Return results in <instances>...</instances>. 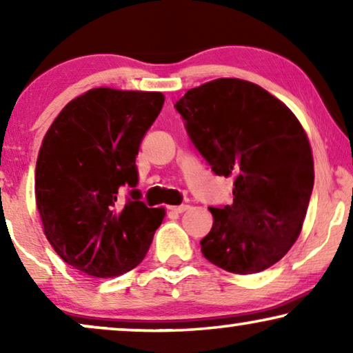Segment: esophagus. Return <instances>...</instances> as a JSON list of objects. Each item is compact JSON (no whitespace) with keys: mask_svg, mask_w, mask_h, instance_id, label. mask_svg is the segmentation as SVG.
<instances>
[{"mask_svg":"<svg viewBox=\"0 0 353 353\" xmlns=\"http://www.w3.org/2000/svg\"><path fill=\"white\" fill-rule=\"evenodd\" d=\"M190 209V205H175V207H170V210L173 214H183V212H186Z\"/></svg>","mask_w":353,"mask_h":353,"instance_id":"34e87169","label":"esophagus"}]
</instances>
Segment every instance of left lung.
Listing matches in <instances>:
<instances>
[{
  "mask_svg": "<svg viewBox=\"0 0 353 353\" xmlns=\"http://www.w3.org/2000/svg\"><path fill=\"white\" fill-rule=\"evenodd\" d=\"M175 108L212 172L234 180L233 204L209 209L204 257L236 274L272 267L301 234L315 180L302 123L283 101L241 79L191 88Z\"/></svg>",
  "mask_w": 353,
  "mask_h": 353,
  "instance_id": "obj_1",
  "label": "left lung"
}]
</instances>
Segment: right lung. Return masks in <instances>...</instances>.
<instances>
[{
	"label": "right lung",
	"mask_w": 353,
	"mask_h": 353,
	"mask_svg": "<svg viewBox=\"0 0 353 353\" xmlns=\"http://www.w3.org/2000/svg\"><path fill=\"white\" fill-rule=\"evenodd\" d=\"M163 101L159 91L88 90L43 138L35 168L43 231L65 263L90 276H119L141 263L165 216L138 190L119 201L120 186H137L139 143Z\"/></svg>",
	"instance_id": "add662e5"
}]
</instances>
